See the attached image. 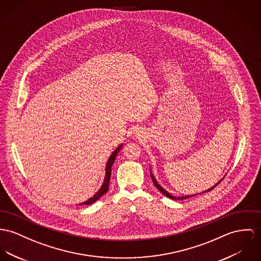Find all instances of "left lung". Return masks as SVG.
I'll list each match as a JSON object with an SVG mask.
<instances>
[{
    "instance_id": "8db88e82",
    "label": "left lung",
    "mask_w": 261,
    "mask_h": 261,
    "mask_svg": "<svg viewBox=\"0 0 261 261\" xmlns=\"http://www.w3.org/2000/svg\"><path fill=\"white\" fill-rule=\"evenodd\" d=\"M151 178H152V180H153V182H154V185L156 186V188L160 191L161 193L163 194V195H165L167 198H169V199H171V200H177V201H180V200H185V199H188V198H191V197H194V196H196V195H193V196H185V197H179V198H177V197H173L172 195H170L166 190H164L162 187H161L160 185L158 184V181L156 180V179L154 178V176L151 174ZM221 181H219L217 185H215L213 188H211V189H208L206 192H210V191H212L213 189H215ZM205 193V192H204Z\"/></svg>"
}]
</instances>
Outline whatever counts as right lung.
<instances>
[{"instance_id":"1","label":"right lung","mask_w":261,"mask_h":261,"mask_svg":"<svg viewBox=\"0 0 261 261\" xmlns=\"http://www.w3.org/2000/svg\"><path fill=\"white\" fill-rule=\"evenodd\" d=\"M121 148H122V145H120L110 156V158L108 159V162L106 164V173H105V178H104V181H103V185L101 186L100 190L92 197L90 198L88 201H84V202H81L80 204H91L93 203L94 201H97L98 199H100L101 197L103 195H105L109 189V181H110V176H111V168L113 166V163L116 159V156L118 154V152L120 151Z\"/></svg>"}]
</instances>
